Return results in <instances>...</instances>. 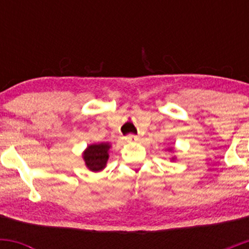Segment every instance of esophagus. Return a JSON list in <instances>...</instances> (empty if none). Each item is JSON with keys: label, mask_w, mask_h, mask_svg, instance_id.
<instances>
[{"label": "esophagus", "mask_w": 249, "mask_h": 249, "mask_svg": "<svg viewBox=\"0 0 249 249\" xmlns=\"http://www.w3.org/2000/svg\"><path fill=\"white\" fill-rule=\"evenodd\" d=\"M125 139H126L127 142H137L138 141V137L137 136H134V134H128V136H126L125 137Z\"/></svg>", "instance_id": "obj_1"}]
</instances>
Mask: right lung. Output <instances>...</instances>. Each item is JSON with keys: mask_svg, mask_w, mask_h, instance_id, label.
Wrapping results in <instances>:
<instances>
[{"mask_svg": "<svg viewBox=\"0 0 249 249\" xmlns=\"http://www.w3.org/2000/svg\"><path fill=\"white\" fill-rule=\"evenodd\" d=\"M108 148H110V145L105 142L90 145L87 148V151L83 154V158L89 170L92 172H98L105 167L108 159Z\"/></svg>", "mask_w": 249, "mask_h": 249, "instance_id": "1", "label": "right lung"}]
</instances>
